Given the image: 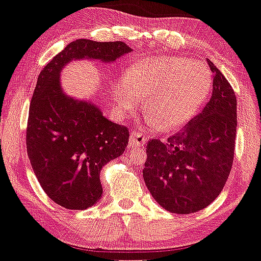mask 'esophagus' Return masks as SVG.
I'll return each instance as SVG.
<instances>
[{
	"instance_id": "34e87169",
	"label": "esophagus",
	"mask_w": 261,
	"mask_h": 261,
	"mask_svg": "<svg viewBox=\"0 0 261 261\" xmlns=\"http://www.w3.org/2000/svg\"><path fill=\"white\" fill-rule=\"evenodd\" d=\"M147 142V137L139 130H132L129 134V145L130 147H143Z\"/></svg>"
}]
</instances>
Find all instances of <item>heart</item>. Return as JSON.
Masks as SVG:
<instances>
[{"label":"heart","instance_id":"1","mask_svg":"<svg viewBox=\"0 0 261 261\" xmlns=\"http://www.w3.org/2000/svg\"><path fill=\"white\" fill-rule=\"evenodd\" d=\"M209 68L188 57H153L134 63L113 89V102L123 114L144 112L161 130H174L189 122L212 89Z\"/></svg>","mask_w":261,"mask_h":261}]
</instances>
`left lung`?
Instances as JSON below:
<instances>
[{"label":"left lung","instance_id":"left-lung-1","mask_svg":"<svg viewBox=\"0 0 261 261\" xmlns=\"http://www.w3.org/2000/svg\"><path fill=\"white\" fill-rule=\"evenodd\" d=\"M214 73L212 98L183 130L147 144L143 178L156 203L175 214L206 208L230 174L237 136V97L230 83L208 60Z\"/></svg>","mask_w":261,"mask_h":261}]
</instances>
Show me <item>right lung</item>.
<instances>
[{"mask_svg": "<svg viewBox=\"0 0 261 261\" xmlns=\"http://www.w3.org/2000/svg\"><path fill=\"white\" fill-rule=\"evenodd\" d=\"M130 51L122 41L77 40L38 75L27 120V154L42 189L63 208L83 210L99 200L100 169L123 154L129 130L103 117L92 103L67 97L61 69L72 60L112 62Z\"/></svg>", "mask_w": 261, "mask_h": 261, "instance_id": "obj_1", "label": "right lung"}]
</instances>
